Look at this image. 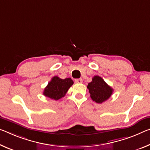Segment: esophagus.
Instances as JSON below:
<instances>
[{"label":"esophagus","mask_w":150,"mask_h":150,"mask_svg":"<svg viewBox=\"0 0 150 150\" xmlns=\"http://www.w3.org/2000/svg\"><path fill=\"white\" fill-rule=\"evenodd\" d=\"M75 82L77 83H81L83 82V80H82V79H76Z\"/></svg>","instance_id":"1"}]
</instances>
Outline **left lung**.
<instances>
[{
  "label": "left lung",
  "mask_w": 150,
  "mask_h": 150,
  "mask_svg": "<svg viewBox=\"0 0 150 150\" xmlns=\"http://www.w3.org/2000/svg\"><path fill=\"white\" fill-rule=\"evenodd\" d=\"M87 89L92 100L97 103H102L108 100L113 91L112 88L98 75L93 77L92 81L88 83Z\"/></svg>",
  "instance_id": "obj_1"
}]
</instances>
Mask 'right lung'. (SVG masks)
Segmentation results:
<instances>
[{"instance_id":"obj_1","label":"right lung","mask_w":150,"mask_h":150,"mask_svg":"<svg viewBox=\"0 0 150 150\" xmlns=\"http://www.w3.org/2000/svg\"><path fill=\"white\" fill-rule=\"evenodd\" d=\"M73 84V81L71 78L62 79L57 76H54L45 88L43 95L50 99L59 100L65 96Z\"/></svg>"}]
</instances>
